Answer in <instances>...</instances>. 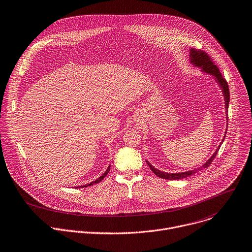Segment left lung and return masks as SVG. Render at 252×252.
I'll use <instances>...</instances> for the list:
<instances>
[{
    "label": "left lung",
    "mask_w": 252,
    "mask_h": 252,
    "mask_svg": "<svg viewBox=\"0 0 252 252\" xmlns=\"http://www.w3.org/2000/svg\"><path fill=\"white\" fill-rule=\"evenodd\" d=\"M190 57H191V62L195 65V66H198V67H201L205 72L209 73V74H212L216 77L217 79V82L220 84V86L222 90V94L224 96V101H225V110L227 112V109H228V103H229V90H228V85H227V82L226 80L222 77L221 73L220 72L218 66L213 62V59L212 57L207 53L205 52L204 50H201V49H195V48H192L190 50ZM220 148V146H219ZM219 148L216 150V152L213 154V156L203 165L201 166L200 168L198 169H194L192 171H188V172H184V173H165V172H161L159 170H157L156 168H154V167L148 162L146 161L147 165L149 166V168L151 169V171L158 177L160 178H163V179H167V180H180V179H183V178H187L193 174H195L196 172L202 170L203 168H208V167L211 165V163L213 162V160L215 159L216 155L218 154V151H219Z\"/></svg>",
    "instance_id": "1"
}]
</instances>
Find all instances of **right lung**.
I'll use <instances>...</instances> for the list:
<instances>
[{
	"instance_id": "right-lung-1",
	"label": "right lung",
	"mask_w": 252,
	"mask_h": 252,
	"mask_svg": "<svg viewBox=\"0 0 252 252\" xmlns=\"http://www.w3.org/2000/svg\"><path fill=\"white\" fill-rule=\"evenodd\" d=\"M110 169H111V166H109L108 167V169L106 170V172L102 175V176H100L97 180H95V181H93V182H91L90 184H86V185H84V186H80V187H82V188H84V187H88V186H91V185H93V184H97V183H99L100 181H102L107 175H108V173H109V171H110Z\"/></svg>"
}]
</instances>
